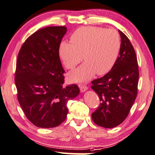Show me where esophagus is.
Segmentation results:
<instances>
[{
  "mask_svg": "<svg viewBox=\"0 0 155 155\" xmlns=\"http://www.w3.org/2000/svg\"><path fill=\"white\" fill-rule=\"evenodd\" d=\"M79 87H80V92H85L86 90H87V89H88V87H87V86L83 85H79Z\"/></svg>",
  "mask_w": 155,
  "mask_h": 155,
  "instance_id": "34e87169",
  "label": "esophagus"
}]
</instances>
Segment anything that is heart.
I'll use <instances>...</instances> for the list:
<instances>
[{
    "label": "heart",
    "instance_id": "b5f03b06",
    "mask_svg": "<svg viewBox=\"0 0 155 155\" xmlns=\"http://www.w3.org/2000/svg\"><path fill=\"white\" fill-rule=\"evenodd\" d=\"M70 42L61 43L59 54L68 69H73L83 56L85 63L69 74V79L76 82L88 81L95 73L103 75L109 73L121 48L117 31L99 27L80 28L72 34Z\"/></svg>",
    "mask_w": 155,
    "mask_h": 155
}]
</instances>
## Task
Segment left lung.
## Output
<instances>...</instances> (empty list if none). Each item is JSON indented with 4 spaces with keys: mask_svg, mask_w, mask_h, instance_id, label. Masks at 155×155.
I'll return each instance as SVG.
<instances>
[{
    "mask_svg": "<svg viewBox=\"0 0 155 155\" xmlns=\"http://www.w3.org/2000/svg\"><path fill=\"white\" fill-rule=\"evenodd\" d=\"M121 48L115 65L102 78L92 82L91 88L99 96V107L92 114L98 126L113 128L129 114L137 94L139 69L133 46L119 31Z\"/></svg>",
    "mask_w": 155,
    "mask_h": 155,
    "instance_id": "1",
    "label": "left lung"
}]
</instances>
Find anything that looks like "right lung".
Instances as JSON below:
<instances>
[{
  "label": "right lung",
  "instance_id": "add662e5",
  "mask_svg": "<svg viewBox=\"0 0 155 155\" xmlns=\"http://www.w3.org/2000/svg\"><path fill=\"white\" fill-rule=\"evenodd\" d=\"M66 32L65 26L38 30L27 38L18 55V100L26 117L38 127H55L65 121L68 100L80 93L77 85L63 86L59 48Z\"/></svg>",
  "mask_w": 155,
  "mask_h": 155
}]
</instances>
